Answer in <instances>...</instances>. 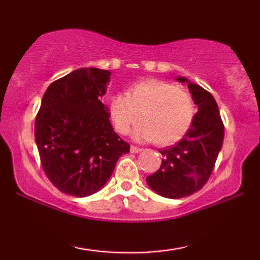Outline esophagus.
Masks as SVG:
<instances>
[{
    "label": "esophagus",
    "instance_id": "1",
    "mask_svg": "<svg viewBox=\"0 0 260 260\" xmlns=\"http://www.w3.org/2000/svg\"><path fill=\"white\" fill-rule=\"evenodd\" d=\"M141 150H142V149L136 147V145H131V147H130V151L133 152V154H136V152H140Z\"/></svg>",
    "mask_w": 260,
    "mask_h": 260
}]
</instances>
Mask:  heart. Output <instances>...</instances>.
I'll return each mask as SVG.
<instances>
[{"label": "heart", "instance_id": "b5f03b06", "mask_svg": "<svg viewBox=\"0 0 260 260\" xmlns=\"http://www.w3.org/2000/svg\"><path fill=\"white\" fill-rule=\"evenodd\" d=\"M109 113L120 135L129 134L141 117L135 137L169 145L188 133L197 108L191 95L182 88L163 80L145 79L127 88L126 94L113 95Z\"/></svg>", "mask_w": 260, "mask_h": 260}]
</instances>
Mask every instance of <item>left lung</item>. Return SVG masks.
I'll list each match as a JSON object with an SVG mask.
<instances>
[{"label": "left lung", "mask_w": 260, "mask_h": 260, "mask_svg": "<svg viewBox=\"0 0 260 260\" xmlns=\"http://www.w3.org/2000/svg\"><path fill=\"white\" fill-rule=\"evenodd\" d=\"M177 80L188 83L199 110L182 140L159 150L161 167L147 177L152 190L169 199L188 197L207 183L223 142V123L214 97L186 78Z\"/></svg>", "instance_id": "left-lung-1"}]
</instances>
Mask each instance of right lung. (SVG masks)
I'll list each match as a JSON object with an SVG mask.
<instances>
[{"instance_id":"1","label":"right lung","mask_w":260,"mask_h":260,"mask_svg":"<svg viewBox=\"0 0 260 260\" xmlns=\"http://www.w3.org/2000/svg\"><path fill=\"white\" fill-rule=\"evenodd\" d=\"M110 72L79 69L53 81L35 118L41 166L53 186L72 197H88L108 182L130 144L112 129L102 103Z\"/></svg>"}]
</instances>
